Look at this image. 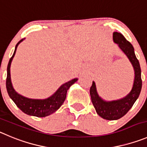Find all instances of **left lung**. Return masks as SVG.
<instances>
[{
    "instance_id": "left-lung-1",
    "label": "left lung",
    "mask_w": 147,
    "mask_h": 147,
    "mask_svg": "<svg viewBox=\"0 0 147 147\" xmlns=\"http://www.w3.org/2000/svg\"><path fill=\"white\" fill-rule=\"evenodd\" d=\"M113 40L115 43L118 44L119 48L124 52L132 64L135 72V77L133 88L129 94L123 98L110 101H105L98 96L96 84L94 81H93L92 86L90 88L91 101L96 113L101 117L108 120H118L123 117L131 109L138 98L142 86L141 76L142 71L139 61L136 57L134 49L131 43L127 41L121 33L117 32H113Z\"/></svg>"
}]
</instances>
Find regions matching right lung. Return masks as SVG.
I'll return each instance as SVG.
<instances>
[{
  "instance_id": "obj_1",
  "label": "right lung",
  "mask_w": 147,
  "mask_h": 147,
  "mask_svg": "<svg viewBox=\"0 0 147 147\" xmlns=\"http://www.w3.org/2000/svg\"><path fill=\"white\" fill-rule=\"evenodd\" d=\"M24 39L18 42L15 47L14 52L13 56L10 59L7 67V78H6V89L9 96L13 100V102L16 104V106L20 108L24 113L31 116H35L38 117H43L51 115L55 112L57 109H59L60 107L62 105L67 96V92L72 84L78 80V78H75L69 80L67 83L61 85L59 88L50 97L45 99H33V98H28L18 94L12 86L11 80L10 67L12 59L16 53V49L18 45Z\"/></svg>"
}]
</instances>
